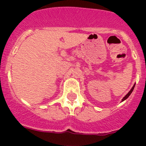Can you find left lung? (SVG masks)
<instances>
[{"label": "left lung", "instance_id": "obj_1", "mask_svg": "<svg viewBox=\"0 0 146 146\" xmlns=\"http://www.w3.org/2000/svg\"><path fill=\"white\" fill-rule=\"evenodd\" d=\"M134 87H135V84H134V86L133 87H132V89H130V91L129 92H128V93L127 94V95H126V96H124V97L123 98V99H122V101H121V102H123V101H125V100L127 99V98L129 97V96H130V95H131V93H132V92L133 91V89H134Z\"/></svg>", "mask_w": 146, "mask_h": 146}]
</instances>
